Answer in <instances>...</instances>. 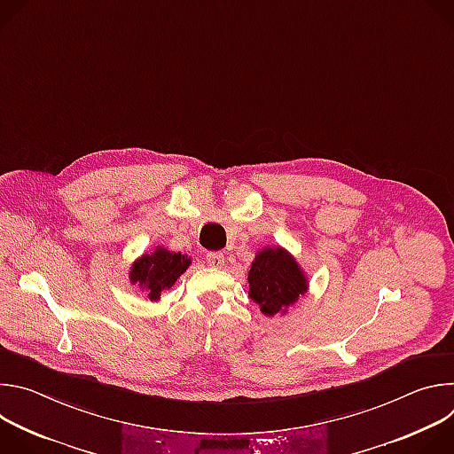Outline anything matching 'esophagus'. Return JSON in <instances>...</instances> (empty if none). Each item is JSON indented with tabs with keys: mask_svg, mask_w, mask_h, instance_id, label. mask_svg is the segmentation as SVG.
I'll list each match as a JSON object with an SVG mask.
<instances>
[{
	"mask_svg": "<svg viewBox=\"0 0 454 454\" xmlns=\"http://www.w3.org/2000/svg\"><path fill=\"white\" fill-rule=\"evenodd\" d=\"M207 262L210 268H223L224 266V254L221 251H214L207 254Z\"/></svg>",
	"mask_w": 454,
	"mask_h": 454,
	"instance_id": "esophagus-1",
	"label": "esophagus"
}]
</instances>
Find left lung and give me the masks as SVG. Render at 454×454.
<instances>
[{
  "mask_svg": "<svg viewBox=\"0 0 454 454\" xmlns=\"http://www.w3.org/2000/svg\"><path fill=\"white\" fill-rule=\"evenodd\" d=\"M247 296L268 317L286 316L309 291V278L300 262L282 246L258 249L247 273Z\"/></svg>",
  "mask_w": 454,
  "mask_h": 454,
  "instance_id": "1",
  "label": "left lung"
}]
</instances>
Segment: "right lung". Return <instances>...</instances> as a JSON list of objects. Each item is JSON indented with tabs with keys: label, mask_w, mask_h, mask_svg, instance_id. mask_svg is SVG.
<instances>
[{
	"label": "right lung",
	"mask_w": 454,
	"mask_h": 454,
	"mask_svg": "<svg viewBox=\"0 0 454 454\" xmlns=\"http://www.w3.org/2000/svg\"><path fill=\"white\" fill-rule=\"evenodd\" d=\"M192 258L179 251H170L163 246H156L153 251L144 253L131 264L129 282L138 286L145 293V300L160 301L161 293L172 289L176 280L188 270Z\"/></svg>",
	"instance_id": "1"
}]
</instances>
